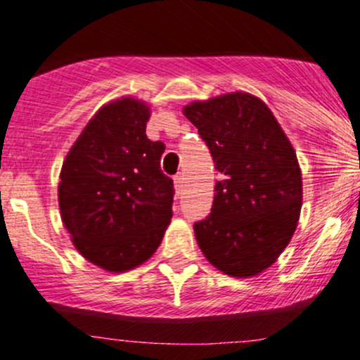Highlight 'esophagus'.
Returning <instances> with one entry per match:
<instances>
[{"instance_id":"esophagus-1","label":"esophagus","mask_w":360,"mask_h":360,"mask_svg":"<svg viewBox=\"0 0 360 360\" xmlns=\"http://www.w3.org/2000/svg\"><path fill=\"white\" fill-rule=\"evenodd\" d=\"M174 188H176L177 193L183 191V188H184V176L181 174V172H179V174L174 176Z\"/></svg>"}]
</instances>
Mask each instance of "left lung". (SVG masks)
<instances>
[{
  "mask_svg": "<svg viewBox=\"0 0 360 360\" xmlns=\"http://www.w3.org/2000/svg\"><path fill=\"white\" fill-rule=\"evenodd\" d=\"M184 115L220 172L212 213L193 226L198 245L225 274H259L298 225L303 188L295 148L266 103L252 94L196 101Z\"/></svg>",
  "mask_w": 360,
  "mask_h": 360,
  "instance_id": "obj_1",
  "label": "left lung"
}]
</instances>
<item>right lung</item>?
<instances>
[{
	"label": "right lung",
	"instance_id": "right-lung-1",
	"mask_svg": "<svg viewBox=\"0 0 360 360\" xmlns=\"http://www.w3.org/2000/svg\"><path fill=\"white\" fill-rule=\"evenodd\" d=\"M148 117L134 98L103 106L60 171L64 226L89 262L111 272L146 262L172 217L174 183L160 171L166 146L147 139Z\"/></svg>",
	"mask_w": 360,
	"mask_h": 360
}]
</instances>
